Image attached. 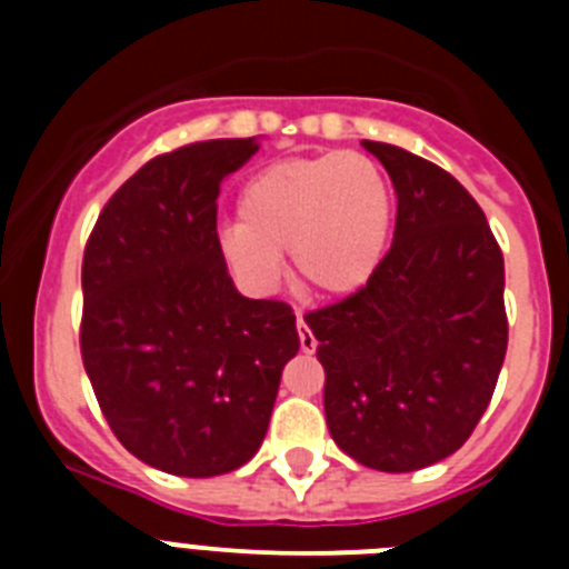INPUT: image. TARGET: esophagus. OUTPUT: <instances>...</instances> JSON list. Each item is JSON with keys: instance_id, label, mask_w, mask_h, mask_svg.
I'll use <instances>...</instances> for the list:
<instances>
[{"instance_id": "34e87169", "label": "esophagus", "mask_w": 569, "mask_h": 569, "mask_svg": "<svg viewBox=\"0 0 569 569\" xmlns=\"http://www.w3.org/2000/svg\"><path fill=\"white\" fill-rule=\"evenodd\" d=\"M296 330H299V347H301V353H313L316 345H319V341H316V336L310 333V328H308V325H305V319H301V313L296 316Z\"/></svg>"}]
</instances>
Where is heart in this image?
Here are the masks:
<instances>
[{"label":"heart","instance_id":"b5f03b06","mask_svg":"<svg viewBox=\"0 0 569 569\" xmlns=\"http://www.w3.org/2000/svg\"><path fill=\"white\" fill-rule=\"evenodd\" d=\"M239 224L219 253L253 290L276 288L281 256L308 293L345 296L379 268L390 233V184L359 150L290 156L250 176L236 202Z\"/></svg>","mask_w":569,"mask_h":569}]
</instances>
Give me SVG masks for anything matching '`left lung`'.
Masks as SVG:
<instances>
[{"instance_id": "8db88e82", "label": "left lung", "mask_w": 569, "mask_h": 569, "mask_svg": "<svg viewBox=\"0 0 569 569\" xmlns=\"http://www.w3.org/2000/svg\"><path fill=\"white\" fill-rule=\"evenodd\" d=\"M361 144L399 196L393 244L367 284L305 321L336 445L373 470L410 472L456 453L490 405L507 353L505 256L447 170Z\"/></svg>"}]
</instances>
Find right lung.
I'll list each match as a JSON object with an SVG mask.
<instances>
[{"mask_svg":"<svg viewBox=\"0 0 569 569\" xmlns=\"http://www.w3.org/2000/svg\"><path fill=\"white\" fill-rule=\"evenodd\" d=\"M256 150V139H210L156 156L84 244V373L124 450L173 476L253 459L299 350L290 305L244 299L219 253V184Z\"/></svg>","mask_w":569,"mask_h":569,"instance_id":"right-lung-1","label":"right lung"}]
</instances>
